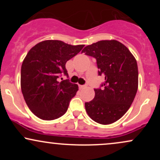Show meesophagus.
Segmentation results:
<instances>
[{
  "mask_svg": "<svg viewBox=\"0 0 160 160\" xmlns=\"http://www.w3.org/2000/svg\"><path fill=\"white\" fill-rule=\"evenodd\" d=\"M86 86H86V85H84V86L80 85V86H79V87H80V89H84V88H86Z\"/></svg>",
  "mask_w": 160,
  "mask_h": 160,
  "instance_id": "esophagus-1",
  "label": "esophagus"
}]
</instances>
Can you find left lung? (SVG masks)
<instances>
[{
    "mask_svg": "<svg viewBox=\"0 0 160 160\" xmlns=\"http://www.w3.org/2000/svg\"><path fill=\"white\" fill-rule=\"evenodd\" d=\"M82 52L96 58L98 75L104 77L103 89H95V98L85 103L87 114L98 123H113L127 112L136 95V59L126 46L116 40H100L86 46Z\"/></svg>",
    "mask_w": 160,
    "mask_h": 160,
    "instance_id": "1",
    "label": "left lung"
}]
</instances>
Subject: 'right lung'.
<instances>
[{
	"mask_svg": "<svg viewBox=\"0 0 160 160\" xmlns=\"http://www.w3.org/2000/svg\"><path fill=\"white\" fill-rule=\"evenodd\" d=\"M84 45L72 46L57 40H47L33 47L21 68V89L31 111L43 120L59 118L67 111L78 86L68 80L65 64L81 51Z\"/></svg>",
	"mask_w": 160,
	"mask_h": 160,
	"instance_id": "1",
	"label": "right lung"
}]
</instances>
